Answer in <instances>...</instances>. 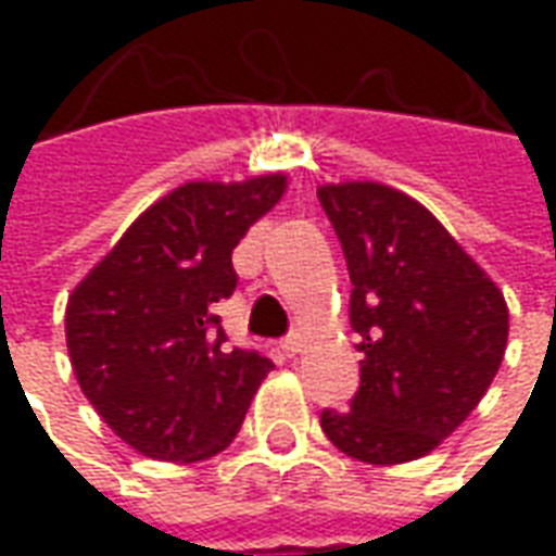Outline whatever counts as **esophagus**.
Returning <instances> with one entry per match:
<instances>
[{
	"label": "esophagus",
	"instance_id": "1",
	"mask_svg": "<svg viewBox=\"0 0 556 556\" xmlns=\"http://www.w3.org/2000/svg\"><path fill=\"white\" fill-rule=\"evenodd\" d=\"M279 349H282L286 357H294V354L301 351V337H298V333H291V337H286L282 342H279Z\"/></svg>",
	"mask_w": 556,
	"mask_h": 556
}]
</instances>
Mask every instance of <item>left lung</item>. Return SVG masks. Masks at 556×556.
I'll return each instance as SVG.
<instances>
[{"label": "left lung", "mask_w": 556, "mask_h": 556, "mask_svg": "<svg viewBox=\"0 0 556 556\" xmlns=\"http://www.w3.org/2000/svg\"><path fill=\"white\" fill-rule=\"evenodd\" d=\"M351 277L361 390L321 410L330 443L366 465L438 450L477 408L509 339L503 291L417 199L378 181L321 184Z\"/></svg>", "instance_id": "obj_1"}]
</instances>
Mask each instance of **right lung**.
<instances>
[{
  "label": "right lung",
  "mask_w": 556,
  "mask_h": 556,
  "mask_svg": "<svg viewBox=\"0 0 556 556\" xmlns=\"http://www.w3.org/2000/svg\"><path fill=\"white\" fill-rule=\"evenodd\" d=\"M286 187L282 172L175 187L67 298L79 390L137 453L190 465L235 441L274 363L229 349L211 309L238 286L231 250Z\"/></svg>",
  "instance_id": "obj_1"
}]
</instances>
